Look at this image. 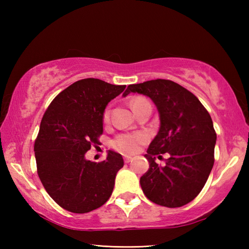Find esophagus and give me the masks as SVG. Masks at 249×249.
Instances as JSON below:
<instances>
[{
	"label": "esophagus",
	"mask_w": 249,
	"mask_h": 249,
	"mask_svg": "<svg viewBox=\"0 0 249 249\" xmlns=\"http://www.w3.org/2000/svg\"><path fill=\"white\" fill-rule=\"evenodd\" d=\"M131 160H133V157H130V156H124V161H125L126 163L130 162Z\"/></svg>",
	"instance_id": "obj_1"
}]
</instances>
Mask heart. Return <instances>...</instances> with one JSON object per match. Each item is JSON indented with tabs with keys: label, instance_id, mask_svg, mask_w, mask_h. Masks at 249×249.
Masks as SVG:
<instances>
[{
	"label": "heart",
	"instance_id": "obj_1",
	"mask_svg": "<svg viewBox=\"0 0 249 249\" xmlns=\"http://www.w3.org/2000/svg\"><path fill=\"white\" fill-rule=\"evenodd\" d=\"M143 98L137 97L133 102H131V106L139 103L143 102ZM110 111L107 109L104 112V121L107 122L109 120ZM147 141V135L145 133H142V131H138V133H125L119 135L116 138L112 141V146L118 151L125 153V154H134L137 151L139 150L141 144H143L144 142Z\"/></svg>",
	"mask_w": 249,
	"mask_h": 249
}]
</instances>
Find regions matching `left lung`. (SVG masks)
Segmentation results:
<instances>
[{
  "label": "left lung",
  "mask_w": 249,
  "mask_h": 249,
  "mask_svg": "<svg viewBox=\"0 0 249 249\" xmlns=\"http://www.w3.org/2000/svg\"><path fill=\"white\" fill-rule=\"evenodd\" d=\"M145 95L156 106L160 129L144 157L150 168L140 178L147 199L167 208H179L197 197L214 165L216 133L208 111L179 84L156 79L130 84L123 93ZM168 152L161 167L155 156Z\"/></svg>",
  "instance_id": "left-lung-1"
}]
</instances>
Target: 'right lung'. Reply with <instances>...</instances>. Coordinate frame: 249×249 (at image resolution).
Returning <instances> with one entry per match:
<instances>
[{
    "label": "right lung",
    "mask_w": 249,
    "mask_h": 249,
    "mask_svg": "<svg viewBox=\"0 0 249 249\" xmlns=\"http://www.w3.org/2000/svg\"><path fill=\"white\" fill-rule=\"evenodd\" d=\"M99 79H82L52 100L34 144L37 173L47 193L70 212L83 214L107 202L123 157L108 151L104 161L87 160L103 134L107 105L124 91Z\"/></svg>",
    "instance_id": "right-lung-1"
}]
</instances>
